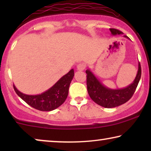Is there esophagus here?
<instances>
[{
  "mask_svg": "<svg viewBox=\"0 0 151 151\" xmlns=\"http://www.w3.org/2000/svg\"><path fill=\"white\" fill-rule=\"evenodd\" d=\"M85 69V65H84V64H79L77 66V69L78 71H83V70Z\"/></svg>",
  "mask_w": 151,
  "mask_h": 151,
  "instance_id": "obj_1",
  "label": "esophagus"
}]
</instances>
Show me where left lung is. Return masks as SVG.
I'll use <instances>...</instances> for the list:
<instances>
[{
  "instance_id": "left-lung-1",
  "label": "left lung",
  "mask_w": 151,
  "mask_h": 151,
  "mask_svg": "<svg viewBox=\"0 0 151 151\" xmlns=\"http://www.w3.org/2000/svg\"><path fill=\"white\" fill-rule=\"evenodd\" d=\"M113 36L123 34L116 29H109ZM126 38L129 39L127 36ZM88 93L93 101L104 108H114L129 101L134 93L141 78V66L138 63V70L135 80L131 84L122 88H110L104 85L89 69L86 70Z\"/></svg>"
}]
</instances>
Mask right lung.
I'll return each instance as SVG.
<instances>
[{
  "label": "right lung",
  "instance_id": "right-lung-1",
  "mask_svg": "<svg viewBox=\"0 0 151 151\" xmlns=\"http://www.w3.org/2000/svg\"><path fill=\"white\" fill-rule=\"evenodd\" d=\"M73 76L74 70L72 69L60 78L51 88L41 94H24L18 91L15 85H14V88L16 94L33 108L41 111H51L58 108L65 102Z\"/></svg>",
  "mask_w": 151,
  "mask_h": 151
}]
</instances>
